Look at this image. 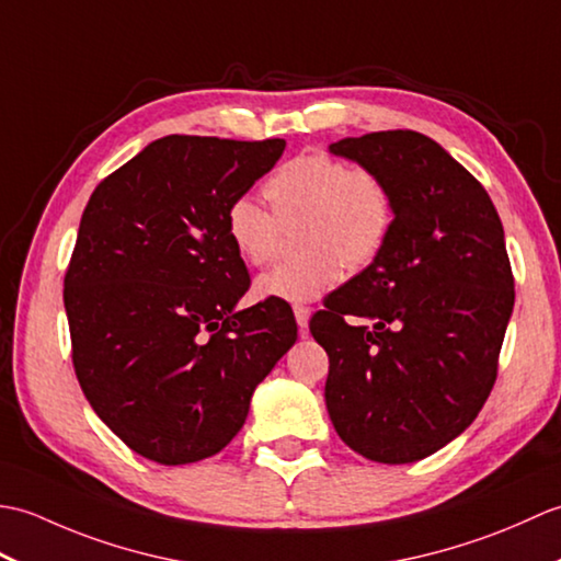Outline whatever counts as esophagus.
Instances as JSON below:
<instances>
[{"mask_svg":"<svg viewBox=\"0 0 561 561\" xmlns=\"http://www.w3.org/2000/svg\"><path fill=\"white\" fill-rule=\"evenodd\" d=\"M294 316H296V323H299L301 335H308V320H311V308L294 306Z\"/></svg>","mask_w":561,"mask_h":561,"instance_id":"34e87169","label":"esophagus"}]
</instances>
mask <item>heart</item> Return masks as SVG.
<instances>
[{"instance_id":"1","label":"heart","mask_w":561,"mask_h":561,"mask_svg":"<svg viewBox=\"0 0 561 561\" xmlns=\"http://www.w3.org/2000/svg\"><path fill=\"white\" fill-rule=\"evenodd\" d=\"M270 211L250 195L226 209V236L248 265H265L277 253L279 224L299 226V257L262 274V299L316 301L335 289L344 265L359 270L386 245L392 226V195L383 178L364 165H344L330 153H301L279 165L265 183Z\"/></svg>"}]
</instances>
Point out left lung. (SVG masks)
Returning a JSON list of instances; mask_svg holds the SVG:
<instances>
[{
	"label": "left lung",
	"instance_id": "8db88e82",
	"mask_svg": "<svg viewBox=\"0 0 561 561\" xmlns=\"http://www.w3.org/2000/svg\"><path fill=\"white\" fill-rule=\"evenodd\" d=\"M328 149L383 178L396 209L371 265L311 318L330 356L328 414L368 460H422L474 422L496 380L514 311L504 226L426 135L388 129Z\"/></svg>",
	"mask_w": 561,
	"mask_h": 561
}]
</instances>
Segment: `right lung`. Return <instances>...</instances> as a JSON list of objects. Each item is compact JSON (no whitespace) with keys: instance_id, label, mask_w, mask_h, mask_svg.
Instances as JSON below:
<instances>
[{"instance_id":"right-lung-1","label":"right lung","mask_w":561,"mask_h":561,"mask_svg":"<svg viewBox=\"0 0 561 561\" xmlns=\"http://www.w3.org/2000/svg\"><path fill=\"white\" fill-rule=\"evenodd\" d=\"M287 141L169 135L93 190L65 277L83 396L139 456L185 465L241 432L250 398L296 342L289 304L250 287L226 209Z\"/></svg>"}]
</instances>
